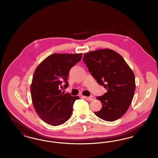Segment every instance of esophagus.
I'll use <instances>...</instances> for the list:
<instances>
[{
  "label": "esophagus",
  "mask_w": 158,
  "mask_h": 158,
  "mask_svg": "<svg viewBox=\"0 0 158 158\" xmlns=\"http://www.w3.org/2000/svg\"><path fill=\"white\" fill-rule=\"evenodd\" d=\"M83 98H84L85 99L87 100V101H92L94 99V96H90V97H85L83 96Z\"/></svg>",
  "instance_id": "1"
}]
</instances>
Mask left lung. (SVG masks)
Segmentation results:
<instances>
[{"mask_svg": "<svg viewBox=\"0 0 158 158\" xmlns=\"http://www.w3.org/2000/svg\"><path fill=\"white\" fill-rule=\"evenodd\" d=\"M83 61L89 72L107 92L97 97L102 108L95 114L103 120L114 121L127 111L134 97L135 76L118 53L102 49L84 54Z\"/></svg>", "mask_w": 158, "mask_h": 158, "instance_id": "8db88e82", "label": "left lung"}]
</instances>
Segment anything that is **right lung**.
<instances>
[{"label":"right lung","mask_w":158,"mask_h":158,"mask_svg":"<svg viewBox=\"0 0 158 158\" xmlns=\"http://www.w3.org/2000/svg\"><path fill=\"white\" fill-rule=\"evenodd\" d=\"M82 56V53H54L35 69L31 85V98L36 113L46 123L60 126L71 117L73 104L79 97L64 94L61 88H68L70 70Z\"/></svg>","instance_id":"right-lung-1"}]
</instances>
